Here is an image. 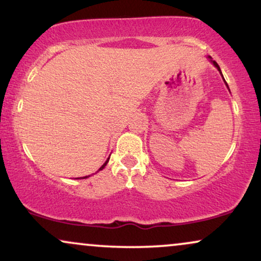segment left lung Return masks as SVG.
<instances>
[{
  "label": "left lung",
  "mask_w": 261,
  "mask_h": 261,
  "mask_svg": "<svg viewBox=\"0 0 261 261\" xmlns=\"http://www.w3.org/2000/svg\"><path fill=\"white\" fill-rule=\"evenodd\" d=\"M212 61H213V64H214V66H215V67L219 69V72H220V73H221V69H220V67H219V65H218V62H216V61H214V60H212ZM221 75H222V74H221ZM223 80H225V79H223ZM225 83H226V80H225ZM226 85H227V83H226ZM227 87H228V86H227Z\"/></svg>",
  "instance_id": "left-lung-1"
}]
</instances>
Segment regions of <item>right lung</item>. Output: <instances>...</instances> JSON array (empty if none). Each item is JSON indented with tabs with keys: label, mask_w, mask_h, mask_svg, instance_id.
Listing matches in <instances>:
<instances>
[{
	"label": "right lung",
	"mask_w": 261,
	"mask_h": 261,
	"mask_svg": "<svg viewBox=\"0 0 261 261\" xmlns=\"http://www.w3.org/2000/svg\"><path fill=\"white\" fill-rule=\"evenodd\" d=\"M108 162H109V160L106 161V162H105L104 164H102V166L100 167V169H99V170H101V169H104V168H105V166H106V164H108ZM86 177H89V176H85V177H83V178H86Z\"/></svg>",
	"instance_id": "obj_1"
}]
</instances>
